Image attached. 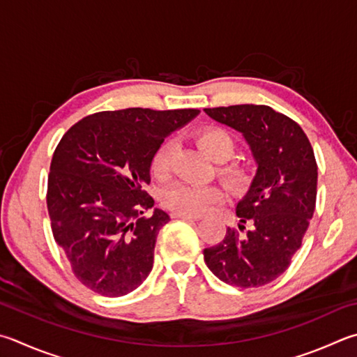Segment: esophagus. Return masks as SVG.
I'll list each match as a JSON object with an SVG mask.
<instances>
[{
	"label": "esophagus",
	"instance_id": "esophagus-1",
	"mask_svg": "<svg viewBox=\"0 0 357 357\" xmlns=\"http://www.w3.org/2000/svg\"><path fill=\"white\" fill-rule=\"evenodd\" d=\"M173 218H181V220H193V222H198L201 220V215H192V213H184V212H173Z\"/></svg>",
	"mask_w": 357,
	"mask_h": 357
}]
</instances>
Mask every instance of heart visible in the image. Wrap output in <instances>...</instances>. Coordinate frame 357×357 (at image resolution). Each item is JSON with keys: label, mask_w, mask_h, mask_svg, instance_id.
Returning <instances> with one entry per match:
<instances>
[{"label": "heart", "mask_w": 357, "mask_h": 357, "mask_svg": "<svg viewBox=\"0 0 357 357\" xmlns=\"http://www.w3.org/2000/svg\"><path fill=\"white\" fill-rule=\"evenodd\" d=\"M198 144L203 148L204 153L211 159L217 162H225L236 151V140L232 135L223 128L209 126L204 128L203 131L198 132ZM173 142L165 140L160 144L151 158V174L156 179L168 178L172 170V159H173ZM222 176L226 179L232 189L242 190L248 183V172L242 167L229 165L223 167ZM226 198V193L218 185H192L178 183L173 184L162 192V201L167 207L184 213H204L211 209L212 206L222 203Z\"/></svg>", "instance_id": "1"}]
</instances>
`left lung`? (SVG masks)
Listing matches in <instances>:
<instances>
[{"label": "left lung", "mask_w": 357, "mask_h": 357, "mask_svg": "<svg viewBox=\"0 0 357 357\" xmlns=\"http://www.w3.org/2000/svg\"><path fill=\"white\" fill-rule=\"evenodd\" d=\"M222 125L242 132L257 164L256 176L236 207L252 226L241 236L228 228L222 242L204 250L218 280L236 287H261L276 280L301 246L317 199V162L296 121L264 105L204 109Z\"/></svg>", "instance_id": "obj_1"}]
</instances>
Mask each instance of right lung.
I'll use <instances>...</instances> for the list:
<instances>
[{
    "label": "right lung",
    "instance_id": "obj_1",
    "mask_svg": "<svg viewBox=\"0 0 357 357\" xmlns=\"http://www.w3.org/2000/svg\"><path fill=\"white\" fill-rule=\"evenodd\" d=\"M198 109L129 107L89 115L63 134L53 154L47 206L56 243L75 276L102 296L137 289L153 268L154 246L168 213L154 209V151Z\"/></svg>",
    "mask_w": 357,
    "mask_h": 357
}]
</instances>
